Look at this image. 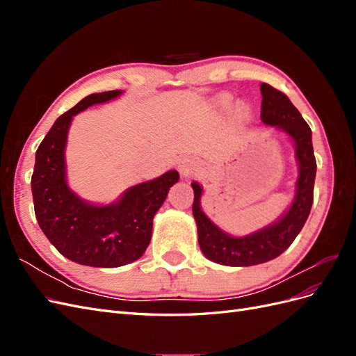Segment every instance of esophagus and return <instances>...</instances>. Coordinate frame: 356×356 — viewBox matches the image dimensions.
<instances>
[{"label":"esophagus","instance_id":"esophagus-1","mask_svg":"<svg viewBox=\"0 0 356 356\" xmlns=\"http://www.w3.org/2000/svg\"><path fill=\"white\" fill-rule=\"evenodd\" d=\"M178 170H179V174H181L182 178H190V177H193L195 174H197L199 163H197L196 160H193L190 157L182 159L179 161V165H178Z\"/></svg>","mask_w":356,"mask_h":356}]
</instances>
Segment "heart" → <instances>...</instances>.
Wrapping results in <instances>:
<instances>
[{"instance_id": "1", "label": "heart", "mask_w": 356, "mask_h": 356, "mask_svg": "<svg viewBox=\"0 0 356 356\" xmlns=\"http://www.w3.org/2000/svg\"><path fill=\"white\" fill-rule=\"evenodd\" d=\"M230 104H232V98L230 96H227V95H224V96H221L220 98V105L222 106V108H227V106H230ZM241 114H246V108L245 106H241Z\"/></svg>"}]
</instances>
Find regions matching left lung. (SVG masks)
<instances>
[{
	"label": "left lung",
	"mask_w": 356,
	"mask_h": 356,
	"mask_svg": "<svg viewBox=\"0 0 356 356\" xmlns=\"http://www.w3.org/2000/svg\"><path fill=\"white\" fill-rule=\"evenodd\" d=\"M263 95L261 120L264 124L281 129L291 136L296 145L298 178L296 197L281 220L243 238H233L215 225L200 208L202 187L193 182L195 202L193 215L197 224L199 245L204 257L224 266H255L270 261L281 255L294 242L303 229L314 203V184L316 160L312 145V131L288 96L270 84L260 86Z\"/></svg>",
	"instance_id": "1"
}]
</instances>
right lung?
Wrapping results in <instances>:
<instances>
[{
	"label": "right lung",
	"instance_id": "right-lung-1",
	"mask_svg": "<svg viewBox=\"0 0 356 356\" xmlns=\"http://www.w3.org/2000/svg\"><path fill=\"white\" fill-rule=\"evenodd\" d=\"M122 95V90L92 93L63 113L42 139L31 178L40 229L68 260L92 267H118L141 257L152 241L153 218L179 174L161 177L127 188L111 204L81 200L67 184L65 145L74 115L88 106Z\"/></svg>",
	"mask_w": 356,
	"mask_h": 356
}]
</instances>
